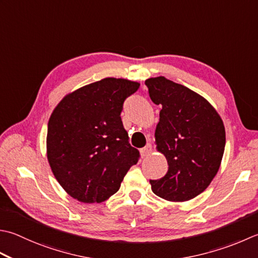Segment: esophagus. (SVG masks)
<instances>
[{"mask_svg": "<svg viewBox=\"0 0 258 258\" xmlns=\"http://www.w3.org/2000/svg\"><path fill=\"white\" fill-rule=\"evenodd\" d=\"M151 153H152V145L151 144H146L143 149H141V155H142L143 158L150 155Z\"/></svg>", "mask_w": 258, "mask_h": 258, "instance_id": "1", "label": "esophagus"}]
</instances>
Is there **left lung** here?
<instances>
[{
  "label": "left lung",
  "instance_id": "obj_1",
  "mask_svg": "<svg viewBox=\"0 0 258 258\" xmlns=\"http://www.w3.org/2000/svg\"><path fill=\"white\" fill-rule=\"evenodd\" d=\"M150 97L160 105L155 144L168 161V172L150 180L152 191L168 201L182 203L208 188L223 159V119L208 100L163 76L145 80Z\"/></svg>",
  "mask_w": 258,
  "mask_h": 258
}]
</instances>
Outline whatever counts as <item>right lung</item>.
Wrapping results in <instances>:
<instances>
[{"mask_svg": "<svg viewBox=\"0 0 258 258\" xmlns=\"http://www.w3.org/2000/svg\"><path fill=\"white\" fill-rule=\"evenodd\" d=\"M140 84L104 78L61 99L50 116L47 158L63 190L80 203H103L116 194L140 152L128 143L120 113Z\"/></svg>", "mask_w": 258, "mask_h": 258, "instance_id": "1", "label": "right lung"}]
</instances>
